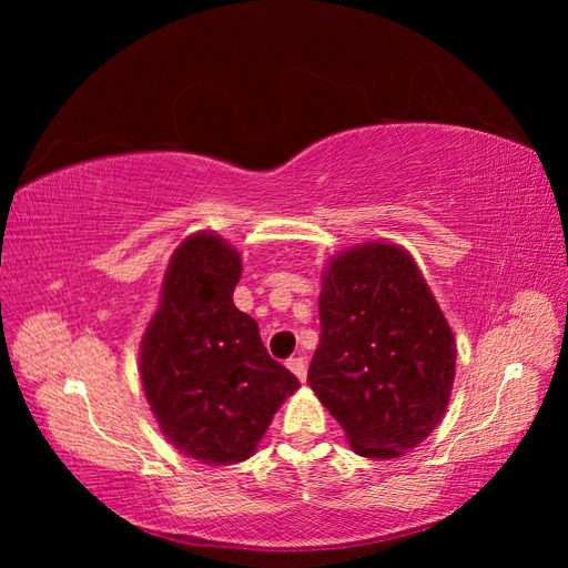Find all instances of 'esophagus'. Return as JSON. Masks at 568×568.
Here are the masks:
<instances>
[{"instance_id": "34e87169", "label": "esophagus", "mask_w": 568, "mask_h": 568, "mask_svg": "<svg viewBox=\"0 0 568 568\" xmlns=\"http://www.w3.org/2000/svg\"><path fill=\"white\" fill-rule=\"evenodd\" d=\"M286 367L296 374L298 382H305V376H307V363H305V357H291L288 363H286Z\"/></svg>"}]
</instances>
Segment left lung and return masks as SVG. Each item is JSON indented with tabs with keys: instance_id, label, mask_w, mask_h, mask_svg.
I'll return each mask as SVG.
<instances>
[{
	"instance_id": "obj_1",
	"label": "left lung",
	"mask_w": 568,
	"mask_h": 568,
	"mask_svg": "<svg viewBox=\"0 0 568 568\" xmlns=\"http://www.w3.org/2000/svg\"><path fill=\"white\" fill-rule=\"evenodd\" d=\"M320 346L307 384L359 457L390 459L434 432L450 403L457 346L412 255L353 246L322 272Z\"/></svg>"
}]
</instances>
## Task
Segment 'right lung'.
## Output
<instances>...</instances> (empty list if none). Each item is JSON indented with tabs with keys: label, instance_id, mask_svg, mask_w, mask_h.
Segmentation results:
<instances>
[{
	"label": "right lung",
	"instance_id": "1",
	"mask_svg": "<svg viewBox=\"0 0 568 568\" xmlns=\"http://www.w3.org/2000/svg\"><path fill=\"white\" fill-rule=\"evenodd\" d=\"M242 255L211 232L186 236L165 270L140 351V376L163 436L209 467L248 459L298 379L272 359L232 301Z\"/></svg>",
	"mask_w": 568,
	"mask_h": 568
}]
</instances>
